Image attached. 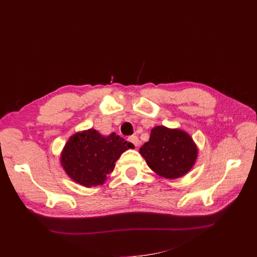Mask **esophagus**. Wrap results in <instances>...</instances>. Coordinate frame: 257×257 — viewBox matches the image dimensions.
<instances>
[{
    "instance_id": "1",
    "label": "esophagus",
    "mask_w": 257,
    "mask_h": 257,
    "mask_svg": "<svg viewBox=\"0 0 257 257\" xmlns=\"http://www.w3.org/2000/svg\"><path fill=\"white\" fill-rule=\"evenodd\" d=\"M129 141L135 147H139V145H140V140H139V138L137 137V136H132V137H129Z\"/></svg>"
}]
</instances>
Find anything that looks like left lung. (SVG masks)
<instances>
[{
    "label": "left lung",
    "instance_id": "1",
    "mask_svg": "<svg viewBox=\"0 0 257 257\" xmlns=\"http://www.w3.org/2000/svg\"><path fill=\"white\" fill-rule=\"evenodd\" d=\"M139 154L158 176L178 179L193 168L198 147L183 130L157 125L151 129L149 141L141 147Z\"/></svg>",
    "mask_w": 257,
    "mask_h": 257
}]
</instances>
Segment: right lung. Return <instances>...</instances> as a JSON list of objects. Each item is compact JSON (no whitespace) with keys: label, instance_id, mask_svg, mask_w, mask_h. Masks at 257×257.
I'll use <instances>...</instances> for the list:
<instances>
[{"label":"right lung","instance_id":"add662e5","mask_svg":"<svg viewBox=\"0 0 257 257\" xmlns=\"http://www.w3.org/2000/svg\"><path fill=\"white\" fill-rule=\"evenodd\" d=\"M133 148L132 143L116 133L102 136L95 129H88L68 139L61 154V163L76 183L86 188L97 187L105 183L121 154Z\"/></svg>","mask_w":257,"mask_h":257}]
</instances>
